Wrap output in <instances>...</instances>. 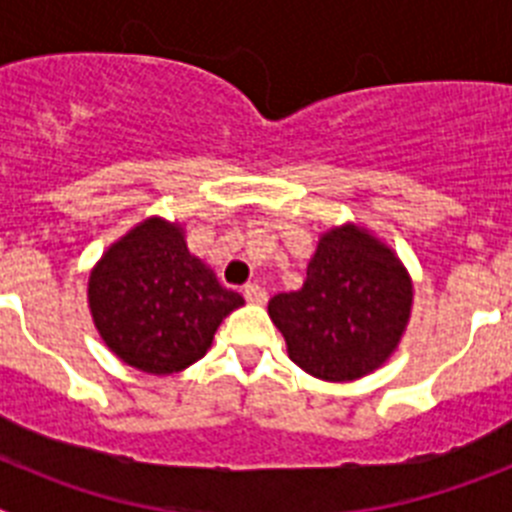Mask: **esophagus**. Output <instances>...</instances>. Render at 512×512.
<instances>
[{
	"label": "esophagus",
	"mask_w": 512,
	"mask_h": 512,
	"mask_svg": "<svg viewBox=\"0 0 512 512\" xmlns=\"http://www.w3.org/2000/svg\"><path fill=\"white\" fill-rule=\"evenodd\" d=\"M243 297H246L251 305H264L266 289L261 287V284H246V289H243Z\"/></svg>",
	"instance_id": "esophagus-1"
}]
</instances>
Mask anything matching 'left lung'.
Instances as JSON below:
<instances>
[{"label":"left lung","instance_id":"8db88e82","mask_svg":"<svg viewBox=\"0 0 512 512\" xmlns=\"http://www.w3.org/2000/svg\"><path fill=\"white\" fill-rule=\"evenodd\" d=\"M413 287L390 248L364 230H330L297 292L269 300L289 359L328 382H351L390 359L410 318Z\"/></svg>","mask_w":512,"mask_h":512}]
</instances>
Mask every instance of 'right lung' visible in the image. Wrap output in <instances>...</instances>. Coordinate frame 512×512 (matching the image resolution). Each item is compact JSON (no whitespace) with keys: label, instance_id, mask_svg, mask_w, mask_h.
<instances>
[{"label":"right lung","instance_id":"right-lung-1","mask_svg":"<svg viewBox=\"0 0 512 512\" xmlns=\"http://www.w3.org/2000/svg\"><path fill=\"white\" fill-rule=\"evenodd\" d=\"M243 305L192 256L179 225L151 217L104 253L89 307L104 343L148 374L182 372L207 354L217 325Z\"/></svg>","mask_w":512,"mask_h":512}]
</instances>
